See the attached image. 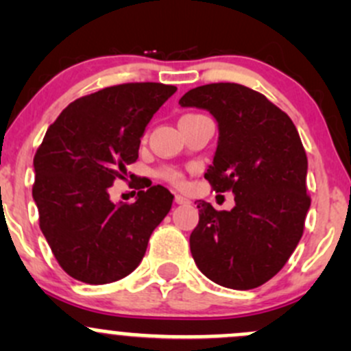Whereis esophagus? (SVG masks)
Returning a JSON list of instances; mask_svg holds the SVG:
<instances>
[{
    "label": "esophagus",
    "mask_w": 351,
    "mask_h": 351,
    "mask_svg": "<svg viewBox=\"0 0 351 351\" xmlns=\"http://www.w3.org/2000/svg\"><path fill=\"white\" fill-rule=\"evenodd\" d=\"M175 202L178 205H189L190 204V200L186 197H183V195H178V193H176L175 195Z\"/></svg>",
    "instance_id": "obj_1"
}]
</instances>
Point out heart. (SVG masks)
I'll return each mask as SVG.
<instances>
[{"mask_svg":"<svg viewBox=\"0 0 351 351\" xmlns=\"http://www.w3.org/2000/svg\"><path fill=\"white\" fill-rule=\"evenodd\" d=\"M159 175H161L162 180L173 183V185H182V183H183V175L178 171V169H175V168L161 169V171H159Z\"/></svg>","mask_w":351,"mask_h":351,"instance_id":"1","label":"heart"}]
</instances>
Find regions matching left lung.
Instances as JSON below:
<instances>
[{
    "label": "left lung",
    "instance_id": "left-lung-1",
    "mask_svg": "<svg viewBox=\"0 0 351 351\" xmlns=\"http://www.w3.org/2000/svg\"><path fill=\"white\" fill-rule=\"evenodd\" d=\"M180 105L205 108L217 120V151L205 180L236 202L231 210L197 202L193 260L215 284L256 289L284 268L302 238L311 197L299 132L285 112L243 84L197 86Z\"/></svg>",
    "mask_w": 351,
    "mask_h": 351
}]
</instances>
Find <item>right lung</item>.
Masks as SVG:
<instances>
[{"label":"right lung","mask_w":351,"mask_h":351,"mask_svg":"<svg viewBox=\"0 0 351 351\" xmlns=\"http://www.w3.org/2000/svg\"><path fill=\"white\" fill-rule=\"evenodd\" d=\"M176 91L125 83L74 100L45 132L34 158L38 224L62 270L84 284L120 280L137 268L173 195L161 185L113 204L108 189L139 158L146 125ZM132 178V176H130Z\"/></svg>","instance_id":"1"}]
</instances>
